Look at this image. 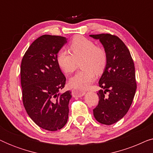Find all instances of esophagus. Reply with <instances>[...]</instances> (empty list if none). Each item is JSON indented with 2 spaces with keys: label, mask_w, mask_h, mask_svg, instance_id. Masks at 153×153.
I'll return each mask as SVG.
<instances>
[{
  "label": "esophagus",
  "mask_w": 153,
  "mask_h": 153,
  "mask_svg": "<svg viewBox=\"0 0 153 153\" xmlns=\"http://www.w3.org/2000/svg\"><path fill=\"white\" fill-rule=\"evenodd\" d=\"M85 94V92L84 91H79V90H76V89H73L72 91V95L73 97H82Z\"/></svg>",
  "instance_id": "esophagus-1"
}]
</instances>
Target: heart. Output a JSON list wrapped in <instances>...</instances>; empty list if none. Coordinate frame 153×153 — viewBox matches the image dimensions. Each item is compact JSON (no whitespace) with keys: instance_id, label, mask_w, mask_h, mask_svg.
I'll return each mask as SVG.
<instances>
[{"instance_id":"1","label":"heart","mask_w":153,"mask_h":153,"mask_svg":"<svg viewBox=\"0 0 153 153\" xmlns=\"http://www.w3.org/2000/svg\"><path fill=\"white\" fill-rule=\"evenodd\" d=\"M70 49L71 53L64 49L58 51L57 63L64 73L70 74L80 62L82 70L70 79L69 84L75 89L83 91L95 81V73L99 74L103 72L107 60L106 51L83 36L75 37L70 44Z\"/></svg>"}]
</instances>
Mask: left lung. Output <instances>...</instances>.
Returning <instances> with one entry per match:
<instances>
[{
    "label": "left lung",
    "instance_id": "left-lung-1",
    "mask_svg": "<svg viewBox=\"0 0 153 153\" xmlns=\"http://www.w3.org/2000/svg\"><path fill=\"white\" fill-rule=\"evenodd\" d=\"M100 40L106 53V64L97 93L99 104L93 109L95 118L102 124L110 125L125 116L132 103L137 90L135 68L130 52L116 35H90ZM109 92L107 97L105 94Z\"/></svg>",
    "mask_w": 153,
    "mask_h": 153
}]
</instances>
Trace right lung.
<instances>
[{
    "mask_svg": "<svg viewBox=\"0 0 153 153\" xmlns=\"http://www.w3.org/2000/svg\"><path fill=\"white\" fill-rule=\"evenodd\" d=\"M68 38L44 35L35 39L25 53L21 65L23 103L35 124L56 131L68 120L71 92L60 93L66 78L56 60Z\"/></svg>",
    "mask_w": 153,
    "mask_h": 153,
    "instance_id": "add662e5",
    "label": "right lung"
}]
</instances>
